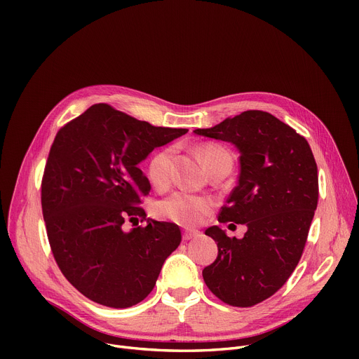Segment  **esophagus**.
<instances>
[{"label":"esophagus","instance_id":"1","mask_svg":"<svg viewBox=\"0 0 359 359\" xmlns=\"http://www.w3.org/2000/svg\"><path fill=\"white\" fill-rule=\"evenodd\" d=\"M200 236V231L197 230H183V240H191Z\"/></svg>","mask_w":359,"mask_h":359}]
</instances>
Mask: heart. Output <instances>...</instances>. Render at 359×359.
Wrapping results in <instances>:
<instances>
[{
	"label": "heart",
	"mask_w": 359,
	"mask_h": 359,
	"mask_svg": "<svg viewBox=\"0 0 359 359\" xmlns=\"http://www.w3.org/2000/svg\"><path fill=\"white\" fill-rule=\"evenodd\" d=\"M197 151L208 173L220 165H231L230 151L220 144H203L197 149ZM173 158L175 149L170 146L161 149L151 156L147 166V175L150 182L156 187H165L169 184L172 177ZM210 208L212 200L209 197L187 191H175L155 204V215L177 224L193 226L204 219Z\"/></svg>",
	"instance_id": "heart-1"
}]
</instances>
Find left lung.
<instances>
[{
	"label": "left lung",
	"mask_w": 359,
	"mask_h": 359,
	"mask_svg": "<svg viewBox=\"0 0 359 359\" xmlns=\"http://www.w3.org/2000/svg\"><path fill=\"white\" fill-rule=\"evenodd\" d=\"M196 135L233 143L240 175L220 223L245 224L243 238L209 227L217 259L203 270L209 290L233 306H252L276 294L295 270L318 203V173L304 136L263 111H245Z\"/></svg>",
	"instance_id": "1"
}]
</instances>
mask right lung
<instances>
[{"label": "right lung", "instance_id": "obj_1", "mask_svg": "<svg viewBox=\"0 0 359 359\" xmlns=\"http://www.w3.org/2000/svg\"><path fill=\"white\" fill-rule=\"evenodd\" d=\"M187 129L156 128L96 104L62 126L41 184L42 215L54 259L86 298L128 309L144 299L179 247L177 224L147 220L142 197L150 183L137 165Z\"/></svg>", "mask_w": 359, "mask_h": 359}]
</instances>
